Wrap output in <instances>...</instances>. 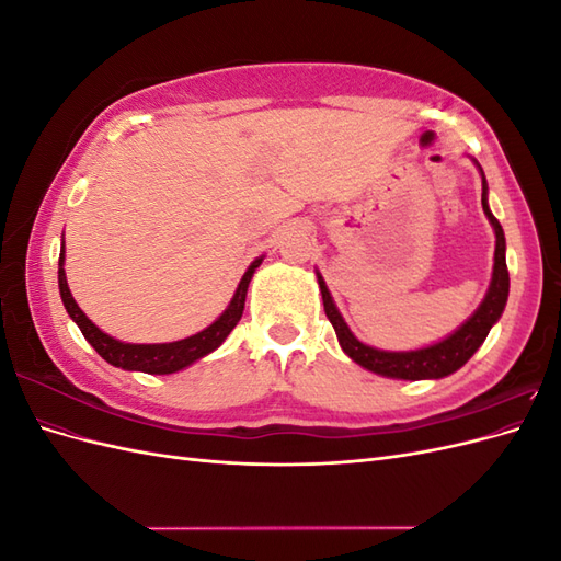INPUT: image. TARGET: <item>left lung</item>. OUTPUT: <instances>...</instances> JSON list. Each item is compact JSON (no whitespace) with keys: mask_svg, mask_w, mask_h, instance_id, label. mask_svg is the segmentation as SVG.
Here are the masks:
<instances>
[{"mask_svg":"<svg viewBox=\"0 0 561 561\" xmlns=\"http://www.w3.org/2000/svg\"><path fill=\"white\" fill-rule=\"evenodd\" d=\"M474 165L480 168L478 161H474ZM480 173H482V168H480ZM486 194H489V186H486V180L482 173V208H484L489 225L494 227V233H496L494 274H491L489 290L478 307V311H474L461 328L454 330L449 336H445L443 342H435L431 346H423L416 351H381V348L363 344L360 339L348 330L346 320L342 313H339L325 280H322V276L316 271L325 316L330 318L332 328L336 332L339 346H342V351L353 363H358L360 367L375 371V375L388 377V379H404V381L443 379V377L454 375L456 369H461L472 358V353L484 344L489 330L496 325L503 309H505L507 293H511V276H507V266H505V233H503V227L499 219L489 210Z\"/></svg>","mask_w":561,"mask_h":561,"instance_id":"obj_1","label":"left lung"}]
</instances>
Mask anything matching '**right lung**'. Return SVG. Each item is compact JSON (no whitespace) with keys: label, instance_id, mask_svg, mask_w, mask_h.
<instances>
[{"label":"right lung","instance_id":"add662e5","mask_svg":"<svg viewBox=\"0 0 561 561\" xmlns=\"http://www.w3.org/2000/svg\"><path fill=\"white\" fill-rule=\"evenodd\" d=\"M264 257L254 260L248 271L243 274L239 287L229 301V307L222 311L213 325L206 330H201L192 336L180 339V342H168V344H126L118 342V339L110 336L107 332L100 330L89 316L79 309V304L75 301L70 287H67V276H65V243L60 250V260H58V287H60V299L65 304V311L70 316L83 339L98 351V355L103 360H107L114 367H122L128 371H145V375H173V371H180L184 367L194 365L196 360L206 358L208 353L219 348L225 344V339L229 332L236 328V322L241 320L243 309H245V295H248V285L252 280V274L257 271Z\"/></svg>","mask_w":561,"mask_h":561}]
</instances>
